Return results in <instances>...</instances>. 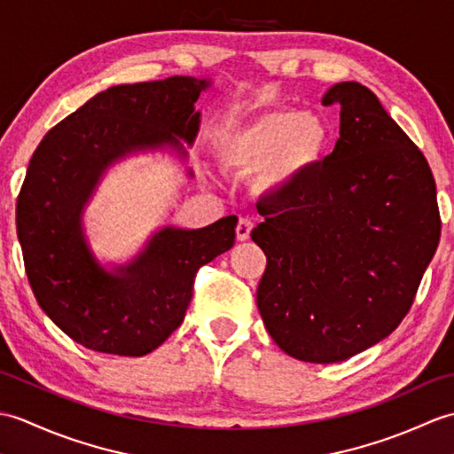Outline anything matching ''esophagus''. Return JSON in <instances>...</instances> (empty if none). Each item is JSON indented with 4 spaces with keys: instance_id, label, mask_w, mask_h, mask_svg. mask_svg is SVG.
<instances>
[{
    "instance_id": "esophagus-1",
    "label": "esophagus",
    "mask_w": 454,
    "mask_h": 454,
    "mask_svg": "<svg viewBox=\"0 0 454 454\" xmlns=\"http://www.w3.org/2000/svg\"><path fill=\"white\" fill-rule=\"evenodd\" d=\"M252 228H254V222L242 216L238 220V226H236V238L239 239V242H246V239L249 238V234H252Z\"/></svg>"
}]
</instances>
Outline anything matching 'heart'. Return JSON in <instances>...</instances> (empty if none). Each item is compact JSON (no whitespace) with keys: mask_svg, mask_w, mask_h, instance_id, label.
<instances>
[{"mask_svg":"<svg viewBox=\"0 0 454 454\" xmlns=\"http://www.w3.org/2000/svg\"><path fill=\"white\" fill-rule=\"evenodd\" d=\"M330 140L332 129L320 114L275 107L222 129L216 156L230 171H259V189L273 191L288 187L317 166Z\"/></svg>","mask_w":454,"mask_h":454,"instance_id":"b5f03b06","label":"heart"}]
</instances>
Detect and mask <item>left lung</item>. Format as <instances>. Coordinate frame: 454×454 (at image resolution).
<instances>
[{"mask_svg":"<svg viewBox=\"0 0 454 454\" xmlns=\"http://www.w3.org/2000/svg\"><path fill=\"white\" fill-rule=\"evenodd\" d=\"M341 107L335 148L281 195L257 205L252 239L267 255L257 308L281 349L340 363L396 330L435 255L441 215L421 150L356 82L322 105Z\"/></svg>","mask_w":454,"mask_h":454,"instance_id":"8db88e82","label":"left lung"}]
</instances>
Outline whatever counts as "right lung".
I'll return each instance as SVG.
<instances>
[{"mask_svg":"<svg viewBox=\"0 0 454 454\" xmlns=\"http://www.w3.org/2000/svg\"><path fill=\"white\" fill-rule=\"evenodd\" d=\"M207 80L171 75L114 85L46 132L17 197V238L38 306L88 349L142 356L181 325L197 271L228 252L236 216L200 230L166 228L119 275L95 263L80 216L103 169L124 153L195 140Z\"/></svg>","mask_w":454,"mask_h":454,"instance_id":"1","label":"right lung"}]
</instances>
